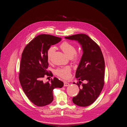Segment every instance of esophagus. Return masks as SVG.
I'll return each instance as SVG.
<instances>
[{"label": "esophagus", "instance_id": "34e87169", "mask_svg": "<svg viewBox=\"0 0 127 127\" xmlns=\"http://www.w3.org/2000/svg\"><path fill=\"white\" fill-rule=\"evenodd\" d=\"M69 85H70V84H69V83H68V82H65L64 83V86L65 87H67V86H69Z\"/></svg>", "mask_w": 127, "mask_h": 127}]
</instances>
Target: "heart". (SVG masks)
<instances>
[{
	"label": "heart",
	"mask_w": 127,
	"mask_h": 127,
	"mask_svg": "<svg viewBox=\"0 0 127 127\" xmlns=\"http://www.w3.org/2000/svg\"><path fill=\"white\" fill-rule=\"evenodd\" d=\"M60 47L65 54L70 57L72 60L76 61L78 59L79 55L76 53V49L75 47L72 44L65 41L61 44ZM55 48L52 46L50 47L48 49L47 51V57L49 60L51 59L53 54L55 52ZM70 71L71 68L70 67L66 66L58 68L56 71V72L57 75L59 76L64 79H68L70 77Z\"/></svg>",
	"instance_id": "b5f03b06"
}]
</instances>
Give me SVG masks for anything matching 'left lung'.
Wrapping results in <instances>:
<instances>
[{
	"instance_id": "1",
	"label": "left lung",
	"mask_w": 127,
	"mask_h": 127,
	"mask_svg": "<svg viewBox=\"0 0 127 127\" xmlns=\"http://www.w3.org/2000/svg\"><path fill=\"white\" fill-rule=\"evenodd\" d=\"M77 41L81 46L83 55L77 68L75 77L79 89L72 102L80 107L93 104L98 97L104 84L105 61L98 45L85 34H77L65 37ZM85 84L81 85V81ZM73 84H75L73 82Z\"/></svg>"
}]
</instances>
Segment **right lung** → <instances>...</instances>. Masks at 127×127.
<instances>
[{
	"instance_id": "right-lung-1",
	"label": "right lung",
	"mask_w": 127,
	"mask_h": 127,
	"mask_svg": "<svg viewBox=\"0 0 127 127\" xmlns=\"http://www.w3.org/2000/svg\"><path fill=\"white\" fill-rule=\"evenodd\" d=\"M62 38L42 34L35 37L26 45L22 54L19 79L22 89L34 105L42 107L52 102L54 89L62 88L64 83L56 77L44 82L45 75H52L48 70L47 51Z\"/></svg>"
}]
</instances>
